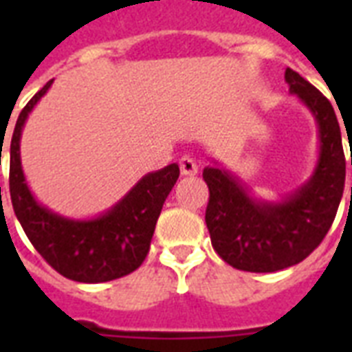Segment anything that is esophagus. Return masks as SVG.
<instances>
[{"label":"esophagus","mask_w":352,"mask_h":352,"mask_svg":"<svg viewBox=\"0 0 352 352\" xmlns=\"http://www.w3.org/2000/svg\"><path fill=\"white\" fill-rule=\"evenodd\" d=\"M179 164H181V173L184 177H192V175H195V173H197V171H199L197 162H195V160H193V159H190V157H182Z\"/></svg>","instance_id":"1"}]
</instances>
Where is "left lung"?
Returning a JSON list of instances; mask_svg holds the SVG:
<instances>
[{
	"instance_id": "8db88e82",
	"label": "left lung",
	"mask_w": 352,
	"mask_h": 352,
	"mask_svg": "<svg viewBox=\"0 0 352 352\" xmlns=\"http://www.w3.org/2000/svg\"><path fill=\"white\" fill-rule=\"evenodd\" d=\"M285 82L316 122L312 175L292 193L270 201L256 197L215 159L203 171L210 190L204 219L212 245L228 265L246 272H276L303 261L329 232L344 195V146L331 102L292 69L285 71Z\"/></svg>"
}]
</instances>
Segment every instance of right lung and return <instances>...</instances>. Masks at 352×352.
<instances>
[{
  "instance_id": "right-lung-1",
  "label": "right lung",
  "mask_w": 352,
  "mask_h": 352,
  "mask_svg": "<svg viewBox=\"0 0 352 352\" xmlns=\"http://www.w3.org/2000/svg\"><path fill=\"white\" fill-rule=\"evenodd\" d=\"M49 80L19 113L10 140V199L14 214L41 257L56 272L80 283H104L137 270L148 256L160 210L179 179V166L149 171L100 215L74 219L52 212L30 192L21 166L25 122L45 96Z\"/></svg>"
}]
</instances>
